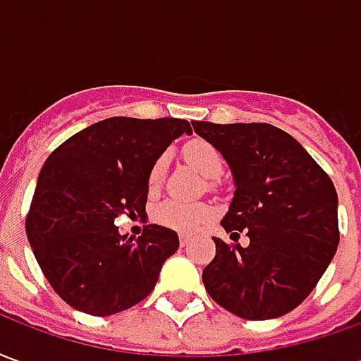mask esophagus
<instances>
[{"label": "esophagus", "instance_id": "esophagus-1", "mask_svg": "<svg viewBox=\"0 0 361 361\" xmlns=\"http://www.w3.org/2000/svg\"><path fill=\"white\" fill-rule=\"evenodd\" d=\"M189 243V235L188 234H180V245L181 247H185Z\"/></svg>", "mask_w": 361, "mask_h": 361}]
</instances>
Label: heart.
Segmentation results:
<instances>
[{"label": "heart", "mask_w": 361, "mask_h": 361, "mask_svg": "<svg viewBox=\"0 0 361 361\" xmlns=\"http://www.w3.org/2000/svg\"><path fill=\"white\" fill-rule=\"evenodd\" d=\"M181 152L189 164L207 180H216L220 173L224 172V166H226L224 154L212 142L204 141V139H191L183 145ZM166 168H168V158L164 154L152 162L149 178H147L150 191L160 189L162 181H164ZM152 216L160 226L183 232V234H191L211 219L212 209L203 203H185V201H178V199H168L164 203L158 204Z\"/></svg>", "instance_id": "heart-1"}]
</instances>
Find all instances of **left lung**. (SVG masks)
I'll return each mask as SVG.
<instances>
[{
    "label": "left lung",
    "instance_id": "1",
    "mask_svg": "<svg viewBox=\"0 0 361 361\" xmlns=\"http://www.w3.org/2000/svg\"><path fill=\"white\" fill-rule=\"evenodd\" d=\"M224 154L235 191L222 228L250 243L228 245L203 271L214 302L238 317L286 315L317 286L338 247V197L325 170L292 135L271 123L193 121Z\"/></svg>",
    "mask_w": 361,
    "mask_h": 361
}]
</instances>
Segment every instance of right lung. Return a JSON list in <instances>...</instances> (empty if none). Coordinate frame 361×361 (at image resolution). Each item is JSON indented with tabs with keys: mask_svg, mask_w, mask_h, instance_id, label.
Returning <instances> with one entry per match:
<instances>
[{
	"mask_svg": "<svg viewBox=\"0 0 361 361\" xmlns=\"http://www.w3.org/2000/svg\"><path fill=\"white\" fill-rule=\"evenodd\" d=\"M185 119L108 118L82 129L44 162L27 214L35 257L56 294L75 310L106 317L133 307L157 286L180 247L170 228L149 224L119 235V214L145 216L149 170Z\"/></svg>",
	"mask_w": 361,
	"mask_h": 361,
	"instance_id": "1",
	"label": "right lung"
}]
</instances>
